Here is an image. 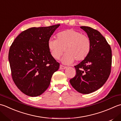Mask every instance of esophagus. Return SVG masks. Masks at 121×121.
Returning a JSON list of instances; mask_svg holds the SVG:
<instances>
[{"label": "esophagus", "instance_id": "34e87169", "mask_svg": "<svg viewBox=\"0 0 121 121\" xmlns=\"http://www.w3.org/2000/svg\"><path fill=\"white\" fill-rule=\"evenodd\" d=\"M67 68V67H65V66H63L62 65H60V68H59V69H60V70H63V69H65Z\"/></svg>", "mask_w": 121, "mask_h": 121}]
</instances>
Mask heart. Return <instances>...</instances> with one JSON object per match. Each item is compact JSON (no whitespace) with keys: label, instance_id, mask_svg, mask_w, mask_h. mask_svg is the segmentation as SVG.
<instances>
[{"label":"heart","instance_id":"heart-1","mask_svg":"<svg viewBox=\"0 0 121 121\" xmlns=\"http://www.w3.org/2000/svg\"><path fill=\"white\" fill-rule=\"evenodd\" d=\"M48 47L51 56L58 59L64 52L61 61L65 64L72 63L75 60L81 61L86 59L90 52L91 40L87 35L73 29L59 32L57 39H49Z\"/></svg>","mask_w":121,"mask_h":121}]
</instances>
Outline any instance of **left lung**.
Here are the masks:
<instances>
[{"instance_id": "8db88e82", "label": "left lung", "mask_w": 121, "mask_h": 121, "mask_svg": "<svg viewBox=\"0 0 121 121\" xmlns=\"http://www.w3.org/2000/svg\"><path fill=\"white\" fill-rule=\"evenodd\" d=\"M91 40V48L87 57L77 65L75 76L70 83L75 90L89 94L102 86L109 77L112 65V50L105 38L98 30L80 27Z\"/></svg>"}]
</instances>
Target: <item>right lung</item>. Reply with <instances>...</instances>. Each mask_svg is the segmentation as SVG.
I'll return each instance as SVG.
<instances>
[{
  "mask_svg": "<svg viewBox=\"0 0 121 121\" xmlns=\"http://www.w3.org/2000/svg\"><path fill=\"white\" fill-rule=\"evenodd\" d=\"M60 24L32 27L23 31L13 42L8 59L16 86L26 95L39 96L48 89L60 64L51 56L48 42Z\"/></svg>",
  "mask_w": 121,
  "mask_h": 121,
  "instance_id": "1",
  "label": "right lung"
}]
</instances>
